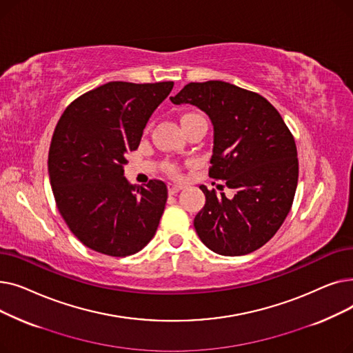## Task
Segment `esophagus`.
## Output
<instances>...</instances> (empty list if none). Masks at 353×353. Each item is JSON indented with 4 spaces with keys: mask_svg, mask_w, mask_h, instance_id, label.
<instances>
[{
    "mask_svg": "<svg viewBox=\"0 0 353 353\" xmlns=\"http://www.w3.org/2000/svg\"><path fill=\"white\" fill-rule=\"evenodd\" d=\"M183 189V186L180 184H174V183H169L167 184V190H169V194H176Z\"/></svg>",
    "mask_w": 353,
    "mask_h": 353,
    "instance_id": "esophagus-1",
    "label": "esophagus"
}]
</instances>
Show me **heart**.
<instances>
[{"mask_svg":"<svg viewBox=\"0 0 353 353\" xmlns=\"http://www.w3.org/2000/svg\"><path fill=\"white\" fill-rule=\"evenodd\" d=\"M188 116H190V114H184L181 119H184V117H188ZM165 172L169 173L170 176H173V177H179L180 176V170H179V167L177 165H174V164H169L165 167Z\"/></svg>","mask_w":353,"mask_h":353,"instance_id":"heart-1","label":"heart"}]
</instances>
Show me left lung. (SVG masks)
Listing matches in <instances>:
<instances>
[{"label":"left lung","instance_id":"8db88e82","mask_svg":"<svg viewBox=\"0 0 353 353\" xmlns=\"http://www.w3.org/2000/svg\"><path fill=\"white\" fill-rule=\"evenodd\" d=\"M173 104H193L213 124L209 176L234 189L233 199L208 190L194 229L210 250L242 256L262 248L290 212L299 163L294 139L265 97L225 81L189 83ZM214 184V181H213ZM219 190H223L217 184Z\"/></svg>","mask_w":353,"mask_h":353}]
</instances>
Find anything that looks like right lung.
<instances>
[{
  "mask_svg": "<svg viewBox=\"0 0 353 353\" xmlns=\"http://www.w3.org/2000/svg\"><path fill=\"white\" fill-rule=\"evenodd\" d=\"M173 85L110 81L74 100L55 125L48 152L55 205L72 234L91 250L134 254L157 230L167 186L161 180L133 186L124 165Z\"/></svg>",
  "mask_w": 353,
  "mask_h": 353,
  "instance_id": "1",
  "label": "right lung"
}]
</instances>
